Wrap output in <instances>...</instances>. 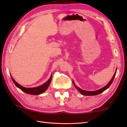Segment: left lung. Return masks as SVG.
<instances>
[{
  "mask_svg": "<svg viewBox=\"0 0 127 127\" xmlns=\"http://www.w3.org/2000/svg\"><path fill=\"white\" fill-rule=\"evenodd\" d=\"M116 71H117V69H116V72H115L114 76H113V77H112L111 80H110V81L108 83H107V84L106 86H105V87H102L100 89H99V90H98L95 91H88L83 90H82V89L77 87V86H76V85L75 84V83H74V81H72V82H73V84L75 87V88H76L77 90L79 91L80 93H81L82 94H83V95H98V94L101 93L102 92H103L104 91H105V90H106V89H107L110 87V86L111 85V84L113 81V80H114V77L115 76L116 74Z\"/></svg>",
  "mask_w": 127,
  "mask_h": 127,
  "instance_id": "1",
  "label": "left lung"
}]
</instances>
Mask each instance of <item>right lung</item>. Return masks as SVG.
I'll return each mask as SVG.
<instances>
[{
  "mask_svg": "<svg viewBox=\"0 0 127 127\" xmlns=\"http://www.w3.org/2000/svg\"><path fill=\"white\" fill-rule=\"evenodd\" d=\"M11 79L13 81V83H15V85L17 86L18 88H20L21 90H22L25 93L29 94H32V95H39V94L44 93L46 91L47 88L48 87V86H49L50 84L51 80H52V75H51L50 78L48 79L47 81L44 84L40 86H38V87L33 88H26L25 87H23V86L20 85V84H18L17 82L15 81V80L13 79V77L12 76Z\"/></svg>",
  "mask_w": 127,
  "mask_h": 127,
  "instance_id": "obj_1",
  "label": "right lung"
}]
</instances>
